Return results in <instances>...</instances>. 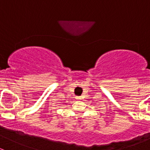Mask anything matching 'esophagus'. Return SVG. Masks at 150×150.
Here are the masks:
<instances>
[{
  "label": "esophagus",
  "instance_id": "esophagus-1",
  "mask_svg": "<svg viewBox=\"0 0 150 150\" xmlns=\"http://www.w3.org/2000/svg\"><path fill=\"white\" fill-rule=\"evenodd\" d=\"M76 99L77 100H81V99H82V98H81V96H76Z\"/></svg>",
  "mask_w": 150,
  "mask_h": 150
}]
</instances>
